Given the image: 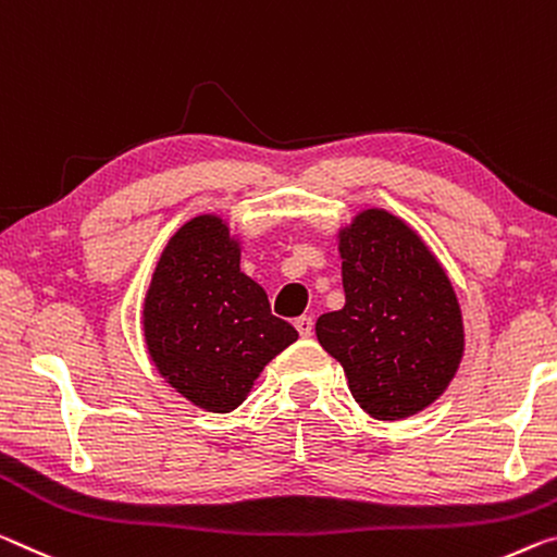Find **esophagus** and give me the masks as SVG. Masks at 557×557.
I'll list each match as a JSON object with an SVG mask.
<instances>
[{
    "label": "esophagus",
    "instance_id": "34e87169",
    "mask_svg": "<svg viewBox=\"0 0 557 557\" xmlns=\"http://www.w3.org/2000/svg\"><path fill=\"white\" fill-rule=\"evenodd\" d=\"M295 326H297L299 337H312V332H314V320H312V317L302 314V317H297V320H295Z\"/></svg>",
    "mask_w": 557,
    "mask_h": 557
}]
</instances>
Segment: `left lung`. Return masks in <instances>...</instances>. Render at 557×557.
Masks as SVG:
<instances>
[{
	"label": "left lung",
	"mask_w": 557,
	"mask_h": 557,
	"mask_svg": "<svg viewBox=\"0 0 557 557\" xmlns=\"http://www.w3.org/2000/svg\"><path fill=\"white\" fill-rule=\"evenodd\" d=\"M344 307L314 324L369 417L406 419L436 401L463 357L451 280L421 237L386 210L339 233Z\"/></svg>",
	"instance_id": "1"
}]
</instances>
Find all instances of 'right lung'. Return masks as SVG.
<instances>
[{"mask_svg":"<svg viewBox=\"0 0 557 557\" xmlns=\"http://www.w3.org/2000/svg\"><path fill=\"white\" fill-rule=\"evenodd\" d=\"M144 334L165 382L218 413L243 404L264 364L297 339L240 272V245L215 215L193 218L168 240L146 295Z\"/></svg>","mask_w":557,"mask_h":557,"instance_id":"obj_1","label":"right lung"}]
</instances>
